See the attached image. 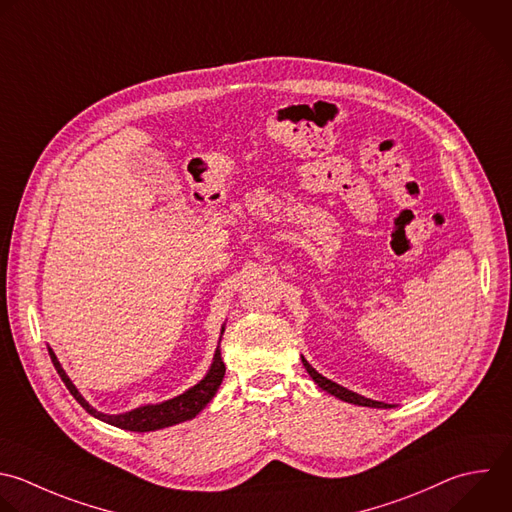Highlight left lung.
Here are the masks:
<instances>
[{"label": "left lung", "instance_id": "left-lung-1", "mask_svg": "<svg viewBox=\"0 0 512 512\" xmlns=\"http://www.w3.org/2000/svg\"><path fill=\"white\" fill-rule=\"evenodd\" d=\"M301 362H303V366H305L307 374L313 378V382H315L321 390H325L327 394H331V396H335V398H339V400H344V402H350V404H358V406L390 408V406H388V404H384V402H376V400L364 398V396H360V394H356V392H352V390H348V388H344V386H339V384H335V382H331V380L323 378L321 374H317V372L307 364V360H305V358H301Z\"/></svg>", "mask_w": 512, "mask_h": 512}]
</instances>
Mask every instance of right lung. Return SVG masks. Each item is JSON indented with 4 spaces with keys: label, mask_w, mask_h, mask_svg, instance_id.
I'll return each instance as SVG.
<instances>
[{
    "label": "right lung",
    "mask_w": 512,
    "mask_h": 512,
    "mask_svg": "<svg viewBox=\"0 0 512 512\" xmlns=\"http://www.w3.org/2000/svg\"><path fill=\"white\" fill-rule=\"evenodd\" d=\"M50 352V358H52V364L54 368L58 370L62 382L66 384V388L70 390V394L76 398V402L88 412L92 414L94 418L98 420H104L116 428H122V430H132V432H150V430H160V428H166V426H175L179 422H185V420H191L195 418L211 400L213 396L217 394L223 378H225V364L221 360V350L217 348L215 352V360H213V366L209 370V374L197 384L193 386L191 390H187L185 394L173 398V400H166L162 404H156V406H142V408H134L130 412H124V414H118V416H108V414H102V412H96L82 396L80 392L76 390V386L70 382V378L66 376V372L62 370L56 354L48 348Z\"/></svg>",
    "instance_id": "1"
}]
</instances>
